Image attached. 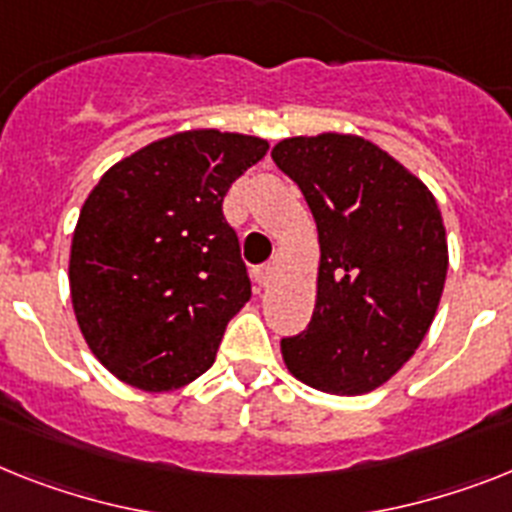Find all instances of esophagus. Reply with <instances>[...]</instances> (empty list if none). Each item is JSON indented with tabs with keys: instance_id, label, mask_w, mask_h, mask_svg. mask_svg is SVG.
<instances>
[{
	"instance_id": "34e87169",
	"label": "esophagus",
	"mask_w": 512,
	"mask_h": 512,
	"mask_svg": "<svg viewBox=\"0 0 512 512\" xmlns=\"http://www.w3.org/2000/svg\"><path fill=\"white\" fill-rule=\"evenodd\" d=\"M274 274H277V266H274V264L261 266V269H256V282H259V285H264V287L272 285Z\"/></svg>"
}]
</instances>
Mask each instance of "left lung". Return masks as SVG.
<instances>
[{
	"mask_svg": "<svg viewBox=\"0 0 512 512\" xmlns=\"http://www.w3.org/2000/svg\"><path fill=\"white\" fill-rule=\"evenodd\" d=\"M272 159L298 183L319 232L314 316L306 332L280 342L282 361L319 392L377 390L416 353L445 290L437 198L353 133L285 138Z\"/></svg>",
	"mask_w": 512,
	"mask_h": 512,
	"instance_id": "1",
	"label": "left lung"
}]
</instances>
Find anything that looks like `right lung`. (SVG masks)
Returning <instances> with one entry per match:
<instances>
[{
  "instance_id": "obj_1",
  "label": "right lung",
  "mask_w": 512,
  "mask_h": 512,
  "mask_svg": "<svg viewBox=\"0 0 512 512\" xmlns=\"http://www.w3.org/2000/svg\"><path fill=\"white\" fill-rule=\"evenodd\" d=\"M266 149L259 135L183 130L112 164L88 193L70 298L88 348L120 382L177 390L214 363L251 298L222 201Z\"/></svg>"
}]
</instances>
